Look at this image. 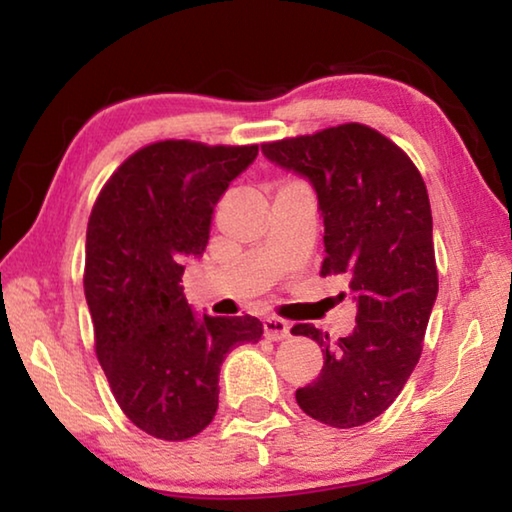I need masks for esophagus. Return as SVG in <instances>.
Wrapping results in <instances>:
<instances>
[{
    "instance_id": "esophagus-1",
    "label": "esophagus",
    "mask_w": 512,
    "mask_h": 512,
    "mask_svg": "<svg viewBox=\"0 0 512 512\" xmlns=\"http://www.w3.org/2000/svg\"><path fill=\"white\" fill-rule=\"evenodd\" d=\"M289 323L282 321V319H275V316H269V319L264 321V337L271 339V342H280V339H287L289 337Z\"/></svg>"
}]
</instances>
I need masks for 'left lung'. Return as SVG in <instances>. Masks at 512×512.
I'll return each mask as SVG.
<instances>
[{
    "instance_id": "obj_1",
    "label": "left lung",
    "mask_w": 512,
    "mask_h": 512,
    "mask_svg": "<svg viewBox=\"0 0 512 512\" xmlns=\"http://www.w3.org/2000/svg\"><path fill=\"white\" fill-rule=\"evenodd\" d=\"M262 154L310 182L323 218L321 275H344L358 310L337 342L310 323L291 328L323 346L319 378L296 401L332 428L362 426L408 383L437 298L426 184L399 145L358 123L264 143Z\"/></svg>"
}]
</instances>
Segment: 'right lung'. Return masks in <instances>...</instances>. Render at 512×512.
<instances>
[{"label": "right lung", "mask_w": 512, "mask_h": 512, "mask_svg": "<svg viewBox=\"0 0 512 512\" xmlns=\"http://www.w3.org/2000/svg\"><path fill=\"white\" fill-rule=\"evenodd\" d=\"M257 152L152 143L111 175L88 218L84 294L97 360L120 410L159 440L209 426L225 355L262 339L255 316H198L180 285L186 262L205 253L216 202Z\"/></svg>", "instance_id": "add662e5"}]
</instances>
